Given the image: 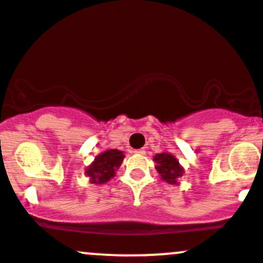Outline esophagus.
I'll use <instances>...</instances> for the list:
<instances>
[{
	"mask_svg": "<svg viewBox=\"0 0 263 263\" xmlns=\"http://www.w3.org/2000/svg\"><path fill=\"white\" fill-rule=\"evenodd\" d=\"M135 153L140 154V156H144V154L147 153V151H145V149H138V151H135Z\"/></svg>",
	"mask_w": 263,
	"mask_h": 263,
	"instance_id": "obj_1",
	"label": "esophagus"
}]
</instances>
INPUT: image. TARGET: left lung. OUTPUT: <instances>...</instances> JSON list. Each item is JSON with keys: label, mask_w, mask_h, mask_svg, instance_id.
<instances>
[{"label": "left lung", "mask_w": 263, "mask_h": 263, "mask_svg": "<svg viewBox=\"0 0 263 263\" xmlns=\"http://www.w3.org/2000/svg\"><path fill=\"white\" fill-rule=\"evenodd\" d=\"M153 161L156 162V170L161 176V180L171 185L180 183L178 180L182 177L185 170L173 154L170 152H162L153 157Z\"/></svg>", "instance_id": "8db88e82"}]
</instances>
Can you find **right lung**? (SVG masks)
<instances>
[{
	"instance_id": "obj_1",
	"label": "right lung",
	"mask_w": 263,
	"mask_h": 263,
	"mask_svg": "<svg viewBox=\"0 0 263 263\" xmlns=\"http://www.w3.org/2000/svg\"><path fill=\"white\" fill-rule=\"evenodd\" d=\"M124 152L119 149H106L101 152L90 166L86 167L85 175L95 185H104L116 175V170L124 161Z\"/></svg>"
}]
</instances>
